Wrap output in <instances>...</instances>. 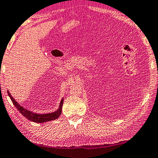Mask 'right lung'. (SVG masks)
<instances>
[{
    "label": "right lung",
    "instance_id": "right-lung-1",
    "mask_svg": "<svg viewBox=\"0 0 158 158\" xmlns=\"http://www.w3.org/2000/svg\"><path fill=\"white\" fill-rule=\"evenodd\" d=\"M7 95H8L10 98L11 99L12 103L14 104V106L16 107V108L18 110L19 112L23 115L24 117H26L27 119H29V121L36 122V123H44V122H47L49 121H52V120L57 119L60 117V115L61 114L62 112V107L63 105V98H62L60 102L59 107L57 108V110H56L51 113H46V114H38L35 113L34 112L29 111V110L25 109L24 107L21 106L18 102H17L14 99V98L12 96L10 93L7 90Z\"/></svg>",
    "mask_w": 158,
    "mask_h": 158
}]
</instances>
